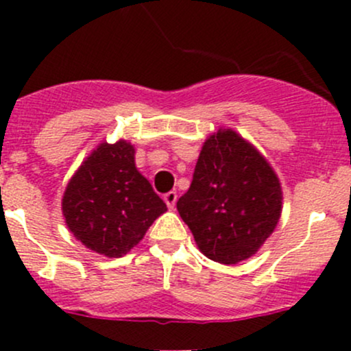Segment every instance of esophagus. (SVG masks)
Returning <instances> with one entry per match:
<instances>
[{"instance_id": "obj_1", "label": "esophagus", "mask_w": 351, "mask_h": 351, "mask_svg": "<svg viewBox=\"0 0 351 351\" xmlns=\"http://www.w3.org/2000/svg\"><path fill=\"white\" fill-rule=\"evenodd\" d=\"M176 198H178V195H176V192H168L165 195L166 205H168L169 208H173V207H175V204H176Z\"/></svg>"}]
</instances>
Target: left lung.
Returning <instances> with one entry per match:
<instances>
[{
	"instance_id": "8db88e82",
	"label": "left lung",
	"mask_w": 351,
	"mask_h": 351,
	"mask_svg": "<svg viewBox=\"0 0 351 351\" xmlns=\"http://www.w3.org/2000/svg\"><path fill=\"white\" fill-rule=\"evenodd\" d=\"M202 253L236 265L258 251L282 212V189L265 158L234 130L204 143L189 192L176 202Z\"/></svg>"
}]
</instances>
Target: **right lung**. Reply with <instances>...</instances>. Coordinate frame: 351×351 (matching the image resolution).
<instances>
[{"label": "right lung", "instance_id": "obj_1", "mask_svg": "<svg viewBox=\"0 0 351 351\" xmlns=\"http://www.w3.org/2000/svg\"><path fill=\"white\" fill-rule=\"evenodd\" d=\"M165 210V202L137 171L134 147L125 141L100 144L62 198L66 224L77 241L112 258L132 250Z\"/></svg>", "mask_w": 351, "mask_h": 351}]
</instances>
